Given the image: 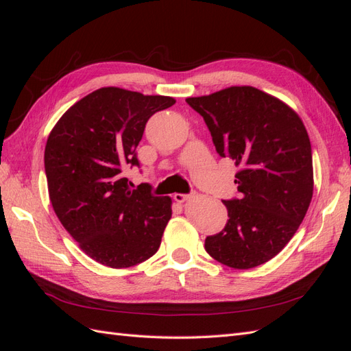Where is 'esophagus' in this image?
<instances>
[{
	"mask_svg": "<svg viewBox=\"0 0 351 351\" xmlns=\"http://www.w3.org/2000/svg\"><path fill=\"white\" fill-rule=\"evenodd\" d=\"M189 199H190V195H182V193H176L174 195V200L178 202V204H183V202H186Z\"/></svg>",
	"mask_w": 351,
	"mask_h": 351,
	"instance_id": "obj_1",
	"label": "esophagus"
}]
</instances>
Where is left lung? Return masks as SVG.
<instances>
[{
	"label": "left lung",
	"mask_w": 351,
	"mask_h": 351,
	"mask_svg": "<svg viewBox=\"0 0 351 351\" xmlns=\"http://www.w3.org/2000/svg\"><path fill=\"white\" fill-rule=\"evenodd\" d=\"M221 156L240 167V199L222 200L226 228L205 240L215 261L250 269L271 261L295 234L313 195L312 147L293 108L253 86L187 98Z\"/></svg>",
	"instance_id": "obj_1"
}]
</instances>
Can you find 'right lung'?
<instances>
[{
	"instance_id": "add662e5",
	"label": "right lung",
	"mask_w": 351,
	"mask_h": 351,
	"mask_svg": "<svg viewBox=\"0 0 351 351\" xmlns=\"http://www.w3.org/2000/svg\"><path fill=\"white\" fill-rule=\"evenodd\" d=\"M171 97L101 88L70 107L45 146L49 200L79 247L110 268H130L156 253L171 218V197L136 190L123 176L139 165L136 147L151 117Z\"/></svg>"
}]
</instances>
